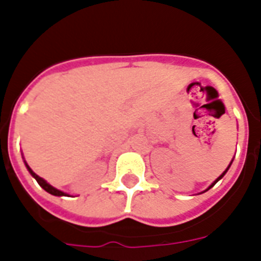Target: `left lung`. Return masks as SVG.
I'll return each mask as SVG.
<instances>
[{
    "mask_svg": "<svg viewBox=\"0 0 261 261\" xmlns=\"http://www.w3.org/2000/svg\"><path fill=\"white\" fill-rule=\"evenodd\" d=\"M231 163H233V160H231ZM231 163H230V164H229V167H227V168H226V169H225V171H223V173H222V174H221V176H219V177H217V178H215L214 181L211 182V186H210V187H208V188H207V190H204V191H203V192H206V191H208V190H210L211 187H214V186H215V184H217V182H218V181H219V180H221V178H222V177H223V176H225V174H226V172H227V171H229V168H230Z\"/></svg>",
    "mask_w": 261,
    "mask_h": 261,
    "instance_id": "obj_1",
    "label": "left lung"
}]
</instances>
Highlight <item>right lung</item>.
<instances>
[{"instance_id":"right-lung-1","label":"right lung","mask_w":261,"mask_h":261,"mask_svg":"<svg viewBox=\"0 0 261 261\" xmlns=\"http://www.w3.org/2000/svg\"><path fill=\"white\" fill-rule=\"evenodd\" d=\"M24 164H25L27 169H28V172H30V173H31V176H32V177H34L35 180H36V181L39 182V186L42 187V188L44 191H47L48 194L54 195V196H70V195H69V194H66V192H63V191L58 190V188H55V187H53V186H51V184H48V182H47L46 180H44V178H42V177H40V176H38V174L35 173V172L32 171V169H31L30 165H28V164L25 163V160H24Z\"/></svg>"}]
</instances>
